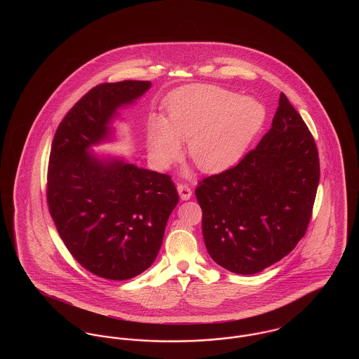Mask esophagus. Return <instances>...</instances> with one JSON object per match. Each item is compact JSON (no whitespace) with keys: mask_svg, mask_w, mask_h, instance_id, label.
<instances>
[{"mask_svg":"<svg viewBox=\"0 0 359 359\" xmlns=\"http://www.w3.org/2000/svg\"><path fill=\"white\" fill-rule=\"evenodd\" d=\"M177 192H179L182 201H188V199L192 196L191 188L186 186V184H179V186H177Z\"/></svg>","mask_w":359,"mask_h":359,"instance_id":"1","label":"esophagus"}]
</instances>
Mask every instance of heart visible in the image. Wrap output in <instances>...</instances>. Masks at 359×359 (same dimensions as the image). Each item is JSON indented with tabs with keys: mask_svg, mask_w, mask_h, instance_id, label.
<instances>
[{
	"mask_svg": "<svg viewBox=\"0 0 359 359\" xmlns=\"http://www.w3.org/2000/svg\"><path fill=\"white\" fill-rule=\"evenodd\" d=\"M165 118L152 116L147 126L148 154L156 167L167 168L182 154L205 173L234 165L265 121L261 103L217 86L194 85L170 94Z\"/></svg>",
	"mask_w": 359,
	"mask_h": 359,
	"instance_id": "b5f03b06",
	"label": "heart"
}]
</instances>
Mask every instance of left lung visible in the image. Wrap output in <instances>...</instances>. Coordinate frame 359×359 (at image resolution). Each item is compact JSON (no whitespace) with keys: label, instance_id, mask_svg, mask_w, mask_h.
Instances as JSON below:
<instances>
[{"label":"left lung","instance_id":"1","mask_svg":"<svg viewBox=\"0 0 359 359\" xmlns=\"http://www.w3.org/2000/svg\"><path fill=\"white\" fill-rule=\"evenodd\" d=\"M319 176L315 140L281 93L256 149L195 189L210 257L233 273L255 274L290 255L306 234Z\"/></svg>","mask_w":359,"mask_h":359}]
</instances>
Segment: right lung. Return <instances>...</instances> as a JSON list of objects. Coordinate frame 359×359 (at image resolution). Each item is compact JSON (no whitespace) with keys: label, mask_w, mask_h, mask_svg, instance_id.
<instances>
[{"label":"right lung","mask_w":359,"mask_h":359,"mask_svg":"<svg viewBox=\"0 0 359 359\" xmlns=\"http://www.w3.org/2000/svg\"><path fill=\"white\" fill-rule=\"evenodd\" d=\"M151 82L91 88L60 122L52 141L47 201L56 230L88 272L128 280L154 264L179 202L171 177L125 158L93 154L114 136L118 109L136 102Z\"/></svg>","instance_id":"obj_1"}]
</instances>
